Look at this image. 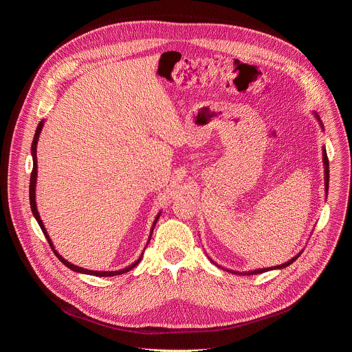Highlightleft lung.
Returning a JSON list of instances; mask_svg holds the SVG:
<instances>
[{
	"label": "left lung",
	"instance_id": "1",
	"mask_svg": "<svg viewBox=\"0 0 352 352\" xmlns=\"http://www.w3.org/2000/svg\"><path fill=\"white\" fill-rule=\"evenodd\" d=\"M323 163H324V188H326V192L329 190V159H327V153H326V150L323 148ZM300 255V254H299ZM299 255H296L295 258H292L291 261H288L287 263H283V265H278V266H274V267H267V269H259V270H254V272H246V273H236V274H259V273H265V272H267V270H272V269H284V267H287V266H289L292 262H295L298 258H299Z\"/></svg>",
	"mask_w": 352,
	"mask_h": 352
}]
</instances>
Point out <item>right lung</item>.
<instances>
[{
    "mask_svg": "<svg viewBox=\"0 0 352 352\" xmlns=\"http://www.w3.org/2000/svg\"><path fill=\"white\" fill-rule=\"evenodd\" d=\"M43 124H44V121H40V124L37 125V129H36V133H34V138H33V142H32V156H33V170H32V174H30V185H29V199H30V208H32V213H33V216L36 217V220H37V223H38V226H40V228H41V231H43V234H44V236L47 238V241H48V243H50V246H52V249H53V252L56 254V256L67 266V267H69L71 270H74V272H78V273H85V274H91V276H97V277H111V276H120V274H122V273H126V272H129V270H132L139 262H140V259H142V256L133 263V265H131V266H128L126 269H122V270H117V272H94V270H86V269H82V267H78V266H75V265H71L69 262H67L64 258H61L58 254H57V250H54V246H53V243H52V239L48 238V234H47V231H45V228H44V226H43V223H41V220H40V216H38V213H37V208H36V200H34V188H36V177H37V157H36V147H37V139H38V135H40V131H41V128H43ZM159 217H160V214L156 217V221H155V224L157 223V220H159ZM155 224H153V228H155ZM153 228H152V232H153Z\"/></svg>",
    "mask_w": 352,
    "mask_h": 352,
    "instance_id": "add662e5",
    "label": "right lung"
}]
</instances>
